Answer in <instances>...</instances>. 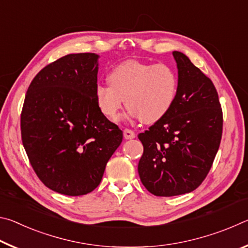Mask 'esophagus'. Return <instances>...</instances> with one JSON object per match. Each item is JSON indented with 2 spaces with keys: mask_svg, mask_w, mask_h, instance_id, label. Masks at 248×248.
<instances>
[{
  "mask_svg": "<svg viewBox=\"0 0 248 248\" xmlns=\"http://www.w3.org/2000/svg\"><path fill=\"white\" fill-rule=\"evenodd\" d=\"M124 139L130 140V139H133V138L136 137V133H134V131H132V130H130V129H124Z\"/></svg>",
  "mask_w": 248,
  "mask_h": 248,
  "instance_id": "1",
  "label": "esophagus"
}]
</instances>
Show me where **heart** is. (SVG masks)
Listing matches in <instances>:
<instances>
[{"label": "heart", "instance_id": "b5f03b06", "mask_svg": "<svg viewBox=\"0 0 248 248\" xmlns=\"http://www.w3.org/2000/svg\"><path fill=\"white\" fill-rule=\"evenodd\" d=\"M108 79L109 84L95 87L96 104L108 119L118 117L125 100L130 116L156 123L169 114L177 97V74L165 63L124 61L112 69Z\"/></svg>", "mask_w": 248, "mask_h": 248}]
</instances>
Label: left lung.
<instances>
[{"mask_svg": "<svg viewBox=\"0 0 248 248\" xmlns=\"http://www.w3.org/2000/svg\"><path fill=\"white\" fill-rule=\"evenodd\" d=\"M178 92L165 117L139 133L143 154L138 171L151 194L171 197L190 192L207 177L219 150L223 114L211 79L174 51Z\"/></svg>", "mask_w": 248, "mask_h": 248, "instance_id": "obj_1", "label": "left lung"}]
</instances>
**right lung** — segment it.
Here are the masks:
<instances>
[{"label": "right lung", "instance_id": "add662e5", "mask_svg": "<svg viewBox=\"0 0 248 248\" xmlns=\"http://www.w3.org/2000/svg\"><path fill=\"white\" fill-rule=\"evenodd\" d=\"M97 59L89 52L58 59L39 71L25 96L24 149L45 186L62 195L93 191L123 141L96 104Z\"/></svg>", "mask_w": 248, "mask_h": 248}]
</instances>
